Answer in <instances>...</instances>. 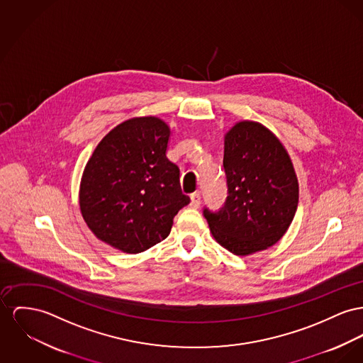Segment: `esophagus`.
<instances>
[{
	"instance_id": "obj_1",
	"label": "esophagus",
	"mask_w": 363,
	"mask_h": 363,
	"mask_svg": "<svg viewBox=\"0 0 363 363\" xmlns=\"http://www.w3.org/2000/svg\"><path fill=\"white\" fill-rule=\"evenodd\" d=\"M191 208L194 209H198L199 205H201V193L196 191V193L191 194V202H190Z\"/></svg>"
}]
</instances>
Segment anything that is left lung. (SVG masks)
Wrapping results in <instances>:
<instances>
[{"instance_id": "obj_1", "label": "left lung", "mask_w": 363, "mask_h": 363, "mask_svg": "<svg viewBox=\"0 0 363 363\" xmlns=\"http://www.w3.org/2000/svg\"><path fill=\"white\" fill-rule=\"evenodd\" d=\"M223 167L225 202L218 212L203 209L212 235L238 256L272 246L289 228L298 203L285 147L262 123L238 122L224 138Z\"/></svg>"}]
</instances>
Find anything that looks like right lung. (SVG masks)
Returning a JSON list of instances; mask_svg holds the SVG:
<instances>
[{
	"instance_id": "add662e5",
	"label": "right lung",
	"mask_w": 363,
	"mask_h": 363,
	"mask_svg": "<svg viewBox=\"0 0 363 363\" xmlns=\"http://www.w3.org/2000/svg\"><path fill=\"white\" fill-rule=\"evenodd\" d=\"M169 126L157 117L122 122L89 158L79 208L100 241L140 253L169 235L173 218L190 203L180 170L167 158Z\"/></svg>"
}]
</instances>
